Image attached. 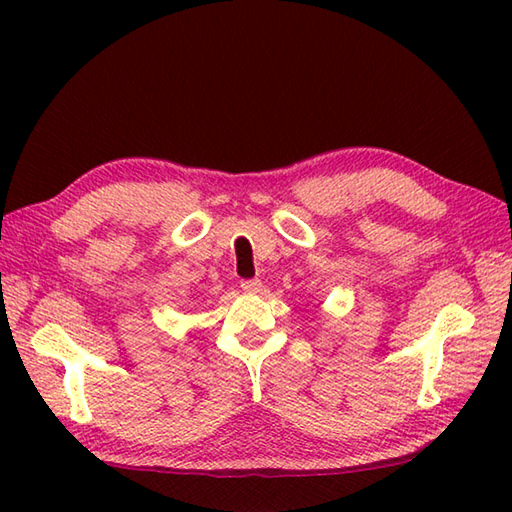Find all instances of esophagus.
I'll return each mask as SVG.
<instances>
[{
	"instance_id": "34e87169",
	"label": "esophagus",
	"mask_w": 512,
	"mask_h": 512,
	"mask_svg": "<svg viewBox=\"0 0 512 512\" xmlns=\"http://www.w3.org/2000/svg\"><path fill=\"white\" fill-rule=\"evenodd\" d=\"M259 288H262V281H259V279H244L242 281L244 292H259Z\"/></svg>"
}]
</instances>
